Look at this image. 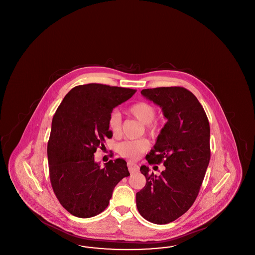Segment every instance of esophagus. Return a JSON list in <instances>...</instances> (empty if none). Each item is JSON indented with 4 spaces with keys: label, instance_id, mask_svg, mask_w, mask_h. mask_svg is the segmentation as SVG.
Wrapping results in <instances>:
<instances>
[{
    "label": "esophagus",
    "instance_id": "esophagus-1",
    "mask_svg": "<svg viewBox=\"0 0 255 255\" xmlns=\"http://www.w3.org/2000/svg\"><path fill=\"white\" fill-rule=\"evenodd\" d=\"M127 165H128V169L130 171V173H135V172H137V171L139 170L138 165L135 164V163H133V162H131V161H129V162L127 163Z\"/></svg>",
    "mask_w": 255,
    "mask_h": 255
}]
</instances>
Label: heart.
<instances>
[{
    "label": "heart",
    "instance_id": "1",
    "mask_svg": "<svg viewBox=\"0 0 255 255\" xmlns=\"http://www.w3.org/2000/svg\"><path fill=\"white\" fill-rule=\"evenodd\" d=\"M127 113L135 118L139 122L144 124L145 131L154 135L159 130V124L157 121H154L156 115V108L144 101H139L130 106ZM108 126L110 131L114 135H120L122 133V117L119 113H112L108 119ZM149 148V142L144 139L126 140L119 145V151L124 158L136 159Z\"/></svg>",
    "mask_w": 255,
    "mask_h": 255
}]
</instances>
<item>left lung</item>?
<instances>
[{"mask_svg": "<svg viewBox=\"0 0 255 255\" xmlns=\"http://www.w3.org/2000/svg\"><path fill=\"white\" fill-rule=\"evenodd\" d=\"M141 95L158 105L167 122L146 159L163 162L159 176L142 165L145 186L136 193V207L147 221L164 225L181 217L200 191L210 159V128L206 112L182 87L144 89Z\"/></svg>", "mask_w": 255, "mask_h": 255, "instance_id": "obj_1", "label": "left lung"}]
</instances>
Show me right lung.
<instances>
[{
  "mask_svg": "<svg viewBox=\"0 0 255 255\" xmlns=\"http://www.w3.org/2000/svg\"><path fill=\"white\" fill-rule=\"evenodd\" d=\"M135 92L97 83L76 86L56 110L48 142L49 178L58 201L73 216L101 213L115 186L130 176L124 159H111L101 167L95 153L113 136L108 126L113 109Z\"/></svg>",
  "mask_w": 255,
  "mask_h": 255,
  "instance_id": "right-lung-1",
  "label": "right lung"
}]
</instances>
